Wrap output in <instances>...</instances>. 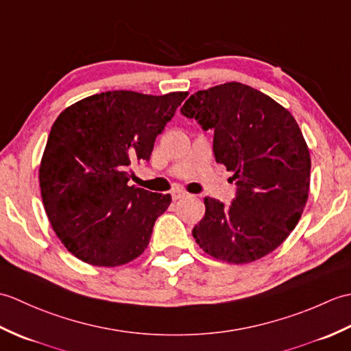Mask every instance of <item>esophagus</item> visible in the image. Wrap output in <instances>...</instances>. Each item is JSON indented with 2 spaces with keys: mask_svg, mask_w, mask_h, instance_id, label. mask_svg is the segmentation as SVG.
Returning a JSON list of instances; mask_svg holds the SVG:
<instances>
[{
  "mask_svg": "<svg viewBox=\"0 0 351 351\" xmlns=\"http://www.w3.org/2000/svg\"><path fill=\"white\" fill-rule=\"evenodd\" d=\"M187 196H189V193H185V191L181 190V189H173V190H171V199H173V200L187 197Z\"/></svg>",
  "mask_w": 351,
  "mask_h": 351,
  "instance_id": "obj_1",
  "label": "esophagus"
}]
</instances>
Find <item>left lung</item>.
<instances>
[{
    "instance_id": "left-lung-1",
    "label": "left lung",
    "mask_w": 351,
    "mask_h": 351,
    "mask_svg": "<svg viewBox=\"0 0 351 351\" xmlns=\"http://www.w3.org/2000/svg\"><path fill=\"white\" fill-rule=\"evenodd\" d=\"M181 114L214 131L215 161L234 171V202L205 197L193 229L208 255L247 264L273 252L299 223L309 193L311 156L295 119L270 96L241 83L199 90Z\"/></svg>"
}]
</instances>
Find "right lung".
<instances>
[{
  "mask_svg": "<svg viewBox=\"0 0 351 351\" xmlns=\"http://www.w3.org/2000/svg\"><path fill=\"white\" fill-rule=\"evenodd\" d=\"M187 95L106 92L56 119L39 182L51 226L72 255L117 267L145 252L171 197L130 185V169L149 160L156 136Z\"/></svg>",
  "mask_w": 351,
  "mask_h": 351,
  "instance_id": "right-lung-1",
  "label": "right lung"
}]
</instances>
